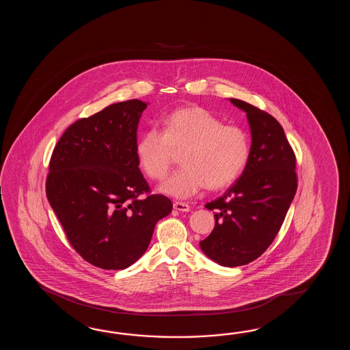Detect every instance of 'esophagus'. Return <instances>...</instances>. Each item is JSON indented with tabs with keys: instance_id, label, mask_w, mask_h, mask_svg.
<instances>
[{
	"instance_id": "1",
	"label": "esophagus",
	"mask_w": 350,
	"mask_h": 350,
	"mask_svg": "<svg viewBox=\"0 0 350 350\" xmlns=\"http://www.w3.org/2000/svg\"><path fill=\"white\" fill-rule=\"evenodd\" d=\"M174 208L178 210V211H189L190 210V205L186 202H181V201H175L174 202Z\"/></svg>"
}]
</instances>
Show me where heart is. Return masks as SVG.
I'll use <instances>...</instances> for the list:
<instances>
[{
  "label": "heart",
  "instance_id": "obj_1",
  "mask_svg": "<svg viewBox=\"0 0 350 350\" xmlns=\"http://www.w3.org/2000/svg\"><path fill=\"white\" fill-rule=\"evenodd\" d=\"M174 150H184V166L160 190L186 199L204 186L219 190L235 181L250 157V139L243 127L224 125L202 107H186L165 119L164 130L149 127L136 144L139 163L152 180H163L167 175L175 157Z\"/></svg>",
  "mask_w": 350,
  "mask_h": 350
}]
</instances>
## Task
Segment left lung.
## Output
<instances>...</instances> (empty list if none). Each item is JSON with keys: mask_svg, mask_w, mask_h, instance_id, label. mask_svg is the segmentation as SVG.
Listing matches in <instances>:
<instances>
[{"mask_svg": "<svg viewBox=\"0 0 350 350\" xmlns=\"http://www.w3.org/2000/svg\"><path fill=\"white\" fill-rule=\"evenodd\" d=\"M230 101L246 112L250 157L235 184L205 205L215 210V226L200 247L211 260L234 268L258 259L273 243L297 193V178L295 154L275 118L245 101Z\"/></svg>", "mask_w": 350, "mask_h": 350, "instance_id": "1", "label": "left lung"}]
</instances>
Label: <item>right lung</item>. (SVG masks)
Masks as SVG:
<instances>
[{
  "instance_id": "right-lung-1",
  "label": "right lung",
  "mask_w": 350,
  "mask_h": 350,
  "mask_svg": "<svg viewBox=\"0 0 350 350\" xmlns=\"http://www.w3.org/2000/svg\"><path fill=\"white\" fill-rule=\"evenodd\" d=\"M146 106L134 98L77 120L50 160L49 202L70 244L97 268H129L172 213L170 199L151 195L139 169L137 125Z\"/></svg>"
}]
</instances>
